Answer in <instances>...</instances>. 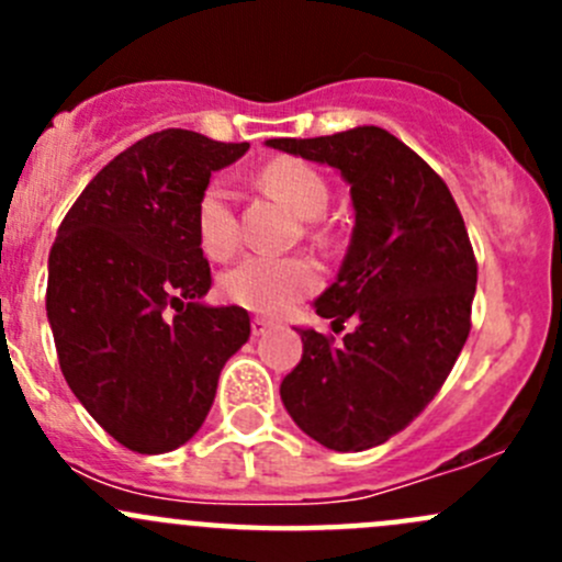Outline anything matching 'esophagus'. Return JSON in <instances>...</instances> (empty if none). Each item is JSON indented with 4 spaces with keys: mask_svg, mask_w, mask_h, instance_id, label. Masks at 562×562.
<instances>
[{
    "mask_svg": "<svg viewBox=\"0 0 562 562\" xmlns=\"http://www.w3.org/2000/svg\"><path fill=\"white\" fill-rule=\"evenodd\" d=\"M269 328H271V321H266V317H252V334H255V337H263Z\"/></svg>",
    "mask_w": 562,
    "mask_h": 562,
    "instance_id": "obj_1",
    "label": "esophagus"
}]
</instances>
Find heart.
<instances>
[{"label": "heart", "mask_w": 562, "mask_h": 562, "mask_svg": "<svg viewBox=\"0 0 562 562\" xmlns=\"http://www.w3.org/2000/svg\"><path fill=\"white\" fill-rule=\"evenodd\" d=\"M258 184L299 217H317L328 206V184L323 173L296 157H277L260 168ZM198 239L212 258H228L239 245V217L234 206V190L228 181H209L201 192L195 212ZM321 285V269L313 258L291 255H247L245 260L225 271L223 293L239 307L263 315H282L307 299Z\"/></svg>", "instance_id": "b5f03b06"}]
</instances>
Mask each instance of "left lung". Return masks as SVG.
Returning <instances> with one entry per match:
<instances>
[{"mask_svg":"<svg viewBox=\"0 0 562 562\" xmlns=\"http://www.w3.org/2000/svg\"><path fill=\"white\" fill-rule=\"evenodd\" d=\"M266 144L337 168L356 209L337 282L315 302L334 331L348 317L356 328L342 342L299 331L304 353L282 405L326 449H372L435 400L462 353L479 280L468 228L446 181L386 130Z\"/></svg>","mask_w":562,"mask_h":562,"instance_id":"obj_1","label":"left lung"}]
</instances>
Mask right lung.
I'll return each mask as SVG.
<instances>
[{
	"label": "right lung",
	"mask_w": 562,
	"mask_h": 562,
	"mask_svg": "<svg viewBox=\"0 0 562 562\" xmlns=\"http://www.w3.org/2000/svg\"><path fill=\"white\" fill-rule=\"evenodd\" d=\"M249 144L151 133L113 157L65 214L48 258L61 375L89 416L138 454L179 449L206 422L225 361L249 339L241 307H206L212 269L195 212Z\"/></svg>",
	"instance_id": "right-lung-1"
}]
</instances>
